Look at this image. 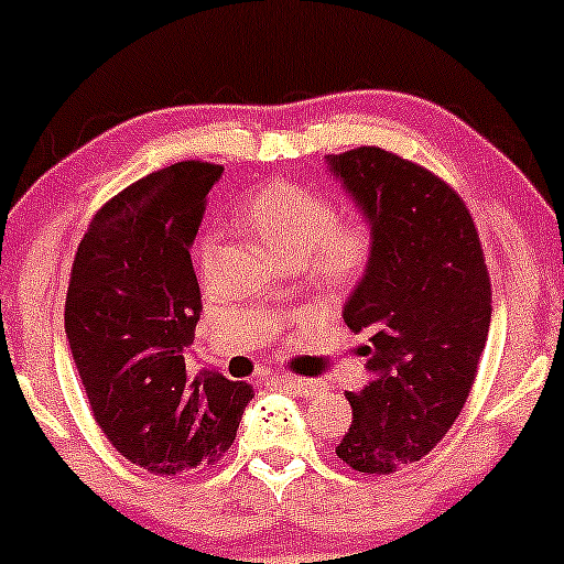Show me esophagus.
<instances>
[{
  "mask_svg": "<svg viewBox=\"0 0 564 564\" xmlns=\"http://www.w3.org/2000/svg\"><path fill=\"white\" fill-rule=\"evenodd\" d=\"M281 387H289V390H294L296 394H302V398H315V394H321L326 387L321 384L318 379H302V377H278L275 379Z\"/></svg>",
  "mask_w": 564,
  "mask_h": 564,
  "instance_id": "34e87169",
  "label": "esophagus"
}]
</instances>
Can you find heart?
Instances as JSON below:
<instances>
[{
    "label": "heart",
    "mask_w": 564,
    "mask_h": 564,
    "mask_svg": "<svg viewBox=\"0 0 564 564\" xmlns=\"http://www.w3.org/2000/svg\"><path fill=\"white\" fill-rule=\"evenodd\" d=\"M238 219L278 262L302 264L310 257L313 275L328 286L358 281L371 260V228L360 219L339 223L334 200L315 187L264 185L241 206Z\"/></svg>",
    "instance_id": "heart-1"
}]
</instances>
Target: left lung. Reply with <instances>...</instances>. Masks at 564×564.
Wrapping results in <instances>:
<instances>
[{
  "instance_id": "1",
  "label": "left lung",
  "mask_w": 564,
  "mask_h": 564,
  "mask_svg": "<svg viewBox=\"0 0 564 564\" xmlns=\"http://www.w3.org/2000/svg\"><path fill=\"white\" fill-rule=\"evenodd\" d=\"M328 172L373 232L366 273L341 318L371 332L368 384L347 392L352 424L336 456L392 475L426 456L467 403L488 341L490 278L458 193L381 148L326 156Z\"/></svg>"
}]
</instances>
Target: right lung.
<instances>
[{"label": "right lung", "instance_id": "obj_1", "mask_svg": "<svg viewBox=\"0 0 564 564\" xmlns=\"http://www.w3.org/2000/svg\"><path fill=\"white\" fill-rule=\"evenodd\" d=\"M219 174L177 161L124 187L93 217L70 270L66 336L95 422L153 475L215 464L254 398L246 381L185 373L204 310L191 243Z\"/></svg>", "mask_w": 564, "mask_h": 564}]
</instances>
